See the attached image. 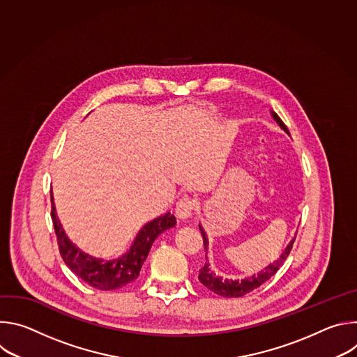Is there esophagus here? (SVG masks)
Returning <instances> with one entry per match:
<instances>
[{"label":"esophagus","mask_w":357,"mask_h":357,"mask_svg":"<svg viewBox=\"0 0 357 357\" xmlns=\"http://www.w3.org/2000/svg\"><path fill=\"white\" fill-rule=\"evenodd\" d=\"M195 211V200H192L190 197H182L176 206V215L181 219H188L192 216Z\"/></svg>","instance_id":"obj_1"}]
</instances>
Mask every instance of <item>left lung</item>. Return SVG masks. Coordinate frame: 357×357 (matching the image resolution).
I'll list each match as a JSON object with an SVG mask.
<instances>
[{
    "label": "left lung",
    "instance_id": "8db88e82",
    "mask_svg": "<svg viewBox=\"0 0 357 357\" xmlns=\"http://www.w3.org/2000/svg\"><path fill=\"white\" fill-rule=\"evenodd\" d=\"M275 121L280 124V127L282 130H285L288 132V128L287 126L284 124V121L277 116V113H273ZM200 229V233H202V237H203V244H205V248L208 245V238H206V233L203 231V229L199 226ZM294 241L295 238L288 244V247L285 248V251L282 252V256L274 261L273 264H270L267 268H264V271L259 273L257 275H252L250 278H245V280H223L222 277H216V274L209 268V264L206 263L205 266H203L200 270H199V281L205 285L206 288H209L211 291H213L215 294L220 295V296H226V298H238V296H243L248 292H251L252 289L259 288L260 285H263L264 282H267L278 270L280 267L282 266V263L287 260V257L289 256V252L292 250V245H294Z\"/></svg>",
    "mask_w": 357,
    "mask_h": 357
}]
</instances>
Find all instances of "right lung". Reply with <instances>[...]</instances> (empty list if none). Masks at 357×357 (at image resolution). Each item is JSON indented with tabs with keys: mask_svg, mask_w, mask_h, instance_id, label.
I'll return each instance as SVG.
<instances>
[{
	"mask_svg": "<svg viewBox=\"0 0 357 357\" xmlns=\"http://www.w3.org/2000/svg\"><path fill=\"white\" fill-rule=\"evenodd\" d=\"M50 199H54L52 192H50ZM50 216H52L59 252L65 264L86 284L100 291L119 289L132 282L139 275L141 267L148 256L152 243L162 231L174 227L176 223L175 216L171 213L146 223L137 234L135 241L127 254H124L119 260L106 261L101 259H94L89 256V254L80 251L66 237L56 218L54 203Z\"/></svg>",
	"mask_w": 357,
	"mask_h": 357,
	"instance_id": "1",
	"label": "right lung"
}]
</instances>
